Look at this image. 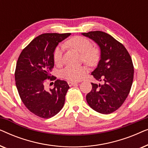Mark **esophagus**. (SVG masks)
I'll use <instances>...</instances> for the list:
<instances>
[{"instance_id": "esophagus-1", "label": "esophagus", "mask_w": 148, "mask_h": 148, "mask_svg": "<svg viewBox=\"0 0 148 148\" xmlns=\"http://www.w3.org/2000/svg\"><path fill=\"white\" fill-rule=\"evenodd\" d=\"M78 84L77 82H68V84H69V86H73V85H76V84Z\"/></svg>"}]
</instances>
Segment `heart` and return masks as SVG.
<instances>
[{
    "label": "heart",
    "instance_id": "obj_1",
    "mask_svg": "<svg viewBox=\"0 0 148 148\" xmlns=\"http://www.w3.org/2000/svg\"><path fill=\"white\" fill-rule=\"evenodd\" d=\"M65 44L82 54L84 61L90 66H94L99 60L98 50L92 47V44L87 38L82 36H75L66 42ZM63 47L62 46L56 48L54 52V61L56 64H60L62 61ZM87 73L86 68L81 66H66L61 72L63 78L69 81L78 82L84 78Z\"/></svg>",
    "mask_w": 148,
    "mask_h": 148
}]
</instances>
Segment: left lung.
<instances>
[{
  "label": "left lung",
  "instance_id": "1",
  "mask_svg": "<svg viewBox=\"0 0 148 148\" xmlns=\"http://www.w3.org/2000/svg\"><path fill=\"white\" fill-rule=\"evenodd\" d=\"M98 44L100 59L92 75L98 82L91 83L92 89L86 96L93 110L102 114H110L120 108L128 96L133 84V62L125 46L112 36L100 31L82 33Z\"/></svg>",
  "mask_w": 148,
  "mask_h": 148
}]
</instances>
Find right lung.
<instances>
[{
	"instance_id": "obj_1",
	"label": "right lung",
	"mask_w": 148,
	"mask_h": 148,
	"mask_svg": "<svg viewBox=\"0 0 148 148\" xmlns=\"http://www.w3.org/2000/svg\"><path fill=\"white\" fill-rule=\"evenodd\" d=\"M71 34H44L32 40L20 54L15 73L16 87L22 102L30 112L49 119L64 106L69 86L65 81H55L47 90L46 79L54 80L50 73L54 66L53 54L56 46Z\"/></svg>"
}]
</instances>
